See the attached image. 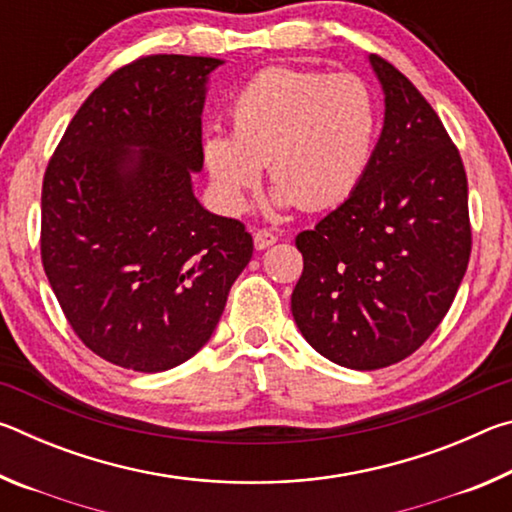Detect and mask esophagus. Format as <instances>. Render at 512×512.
<instances>
[{
  "label": "esophagus",
  "mask_w": 512,
  "mask_h": 512,
  "mask_svg": "<svg viewBox=\"0 0 512 512\" xmlns=\"http://www.w3.org/2000/svg\"><path fill=\"white\" fill-rule=\"evenodd\" d=\"M253 239H255V248H257V250H264V248H268V246H273V244H275V241H277V235H275L273 230L262 228V230H257V232H255Z\"/></svg>",
  "instance_id": "34e87169"
}]
</instances>
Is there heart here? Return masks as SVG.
Segmentation results:
<instances>
[{
  "instance_id": "heart-1",
  "label": "heart",
  "mask_w": 512,
  "mask_h": 512,
  "mask_svg": "<svg viewBox=\"0 0 512 512\" xmlns=\"http://www.w3.org/2000/svg\"><path fill=\"white\" fill-rule=\"evenodd\" d=\"M232 135L203 137V160L225 210L237 214L262 180L280 205L316 212L348 198L377 144V101L354 74L268 67L230 103Z\"/></svg>"
}]
</instances>
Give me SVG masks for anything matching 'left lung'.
Wrapping results in <instances>:
<instances>
[{
	"label": "left lung",
	"instance_id": "left-lung-1",
	"mask_svg": "<svg viewBox=\"0 0 512 512\" xmlns=\"http://www.w3.org/2000/svg\"><path fill=\"white\" fill-rule=\"evenodd\" d=\"M384 88V131L359 187L296 237L291 293L311 348L354 370L413 354L452 307L472 253L467 176L443 121L415 85L370 56Z\"/></svg>",
	"mask_w": 512,
	"mask_h": 512
}]
</instances>
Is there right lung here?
<instances>
[{
    "label": "right lung",
    "mask_w": 512,
    "mask_h": 512,
    "mask_svg": "<svg viewBox=\"0 0 512 512\" xmlns=\"http://www.w3.org/2000/svg\"><path fill=\"white\" fill-rule=\"evenodd\" d=\"M221 63L153 54L119 67L47 164L42 266L74 334L115 366L162 372L194 357L253 257L246 225L192 192L207 74Z\"/></svg>",
    "instance_id": "obj_1"
}]
</instances>
